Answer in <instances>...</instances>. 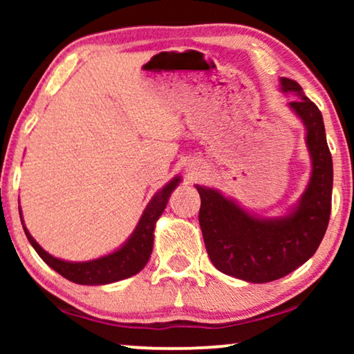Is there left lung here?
Masks as SVG:
<instances>
[{"instance_id":"1","label":"left lung","mask_w":354,"mask_h":354,"mask_svg":"<svg viewBox=\"0 0 354 354\" xmlns=\"http://www.w3.org/2000/svg\"><path fill=\"white\" fill-rule=\"evenodd\" d=\"M280 90L298 96L288 106L306 129L311 156L306 190L287 214H251L216 188L195 185L201 198L198 217L211 263L221 272L251 283L282 279L306 263L321 245L330 217L333 166L322 114L295 80L282 77Z\"/></svg>"}]
</instances>
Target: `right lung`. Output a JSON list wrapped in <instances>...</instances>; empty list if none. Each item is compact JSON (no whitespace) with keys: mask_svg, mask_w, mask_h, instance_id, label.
<instances>
[{"mask_svg":"<svg viewBox=\"0 0 354 354\" xmlns=\"http://www.w3.org/2000/svg\"><path fill=\"white\" fill-rule=\"evenodd\" d=\"M180 180L182 178L178 176L174 177L161 190L154 193V196L148 203L147 207H145L137 227H135V230L129 236L127 241L122 243L120 248L113 251V253L101 256V258L82 261V263L55 258V256H51L48 251L43 250L37 243V240L30 235V232L27 230L26 224H24L21 212L24 232H26L28 241L35 248L38 256L51 269H55L57 274H61L62 277L71 280V282L80 285H106L119 282V280L129 279L138 274L147 266L153 251L154 227H156L158 219L161 217L164 209H166L172 190H176Z\"/></svg>","mask_w":354,"mask_h":354,"instance_id":"1","label":"right lung"}]
</instances>
